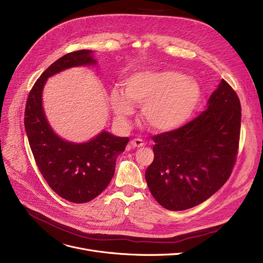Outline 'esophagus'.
<instances>
[{
	"mask_svg": "<svg viewBox=\"0 0 263 263\" xmlns=\"http://www.w3.org/2000/svg\"><path fill=\"white\" fill-rule=\"evenodd\" d=\"M130 144L133 148H140V147H143L145 145L144 142L141 139H134V140L131 141Z\"/></svg>",
	"mask_w": 263,
	"mask_h": 263,
	"instance_id": "1",
	"label": "esophagus"
}]
</instances>
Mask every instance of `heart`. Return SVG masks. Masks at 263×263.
I'll use <instances>...</instances> for the list:
<instances>
[{
	"instance_id": "heart-1",
	"label": "heart",
	"mask_w": 263,
	"mask_h": 263,
	"mask_svg": "<svg viewBox=\"0 0 263 263\" xmlns=\"http://www.w3.org/2000/svg\"><path fill=\"white\" fill-rule=\"evenodd\" d=\"M124 93L118 88L110 91L109 102L117 119L127 121L134 105L142 106V116L159 132L174 131L185 125L197 111L202 89L195 78L174 71H145L124 81Z\"/></svg>"
}]
</instances>
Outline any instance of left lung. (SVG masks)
Returning a JSON list of instances; mask_svg holds the SVG:
<instances>
[{
	"label": "left lung",
	"mask_w": 263,
	"mask_h": 263,
	"mask_svg": "<svg viewBox=\"0 0 263 263\" xmlns=\"http://www.w3.org/2000/svg\"><path fill=\"white\" fill-rule=\"evenodd\" d=\"M239 130L241 103L221 79L196 119L153 138L155 158L145 178L157 202L170 211H184L218 191L235 163Z\"/></svg>",
	"instance_id": "1"
}]
</instances>
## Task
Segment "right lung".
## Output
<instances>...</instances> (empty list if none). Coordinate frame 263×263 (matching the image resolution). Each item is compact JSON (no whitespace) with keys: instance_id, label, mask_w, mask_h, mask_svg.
I'll use <instances>...</instances> for the list:
<instances>
[{"instance_id":"add662e5","label":"right lung","mask_w":263,"mask_h":263,"mask_svg":"<svg viewBox=\"0 0 263 263\" xmlns=\"http://www.w3.org/2000/svg\"><path fill=\"white\" fill-rule=\"evenodd\" d=\"M96 64L92 50H77L61 57L34 84L26 104V132L40 172L57 195L73 203L93 200L108 186L117 157L124 152L129 138L103 130L85 143L63 140L45 115L43 89L49 77L66 68Z\"/></svg>"}]
</instances>
